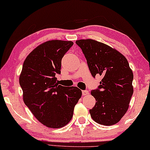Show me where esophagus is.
Returning a JSON list of instances; mask_svg holds the SVG:
<instances>
[{"instance_id": "esophagus-1", "label": "esophagus", "mask_w": 150, "mask_h": 150, "mask_svg": "<svg viewBox=\"0 0 150 150\" xmlns=\"http://www.w3.org/2000/svg\"><path fill=\"white\" fill-rule=\"evenodd\" d=\"M89 94V92L87 90H83L82 91V94L83 96H85V95H87Z\"/></svg>"}]
</instances>
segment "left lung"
I'll return each mask as SVG.
<instances>
[{
    "mask_svg": "<svg viewBox=\"0 0 150 150\" xmlns=\"http://www.w3.org/2000/svg\"><path fill=\"white\" fill-rule=\"evenodd\" d=\"M76 43L82 50L92 76H103L98 88L91 92L96 100L89 110L91 117L100 125H114L127 112L134 92V75L127 60L117 50L96 40H78Z\"/></svg>",
    "mask_w": 150,
    "mask_h": 150,
    "instance_id": "8db88e82",
    "label": "left lung"
}]
</instances>
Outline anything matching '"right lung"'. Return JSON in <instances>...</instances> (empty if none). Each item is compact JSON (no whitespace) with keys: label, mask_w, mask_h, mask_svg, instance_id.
I'll return each mask as SVG.
<instances>
[{"label":"right lung","mask_w":150,"mask_h":150,"mask_svg":"<svg viewBox=\"0 0 150 150\" xmlns=\"http://www.w3.org/2000/svg\"><path fill=\"white\" fill-rule=\"evenodd\" d=\"M71 41L52 40L33 50L23 63L19 83L23 100L38 121L50 128L67 125L82 92L76 87L58 85L62 58L73 45Z\"/></svg>","instance_id":"1"}]
</instances>
